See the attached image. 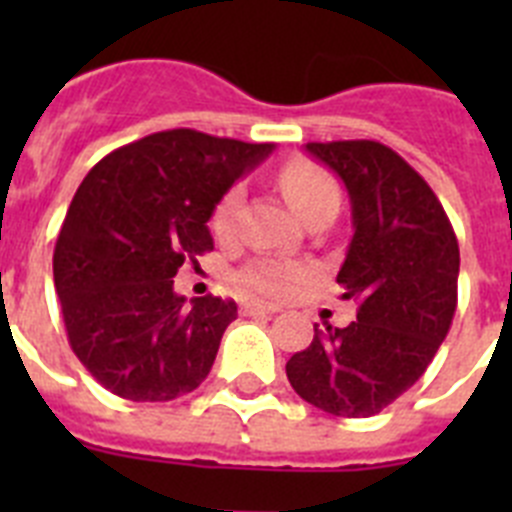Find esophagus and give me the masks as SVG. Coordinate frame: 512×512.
I'll return each instance as SVG.
<instances>
[{"instance_id": "34e87169", "label": "esophagus", "mask_w": 512, "mask_h": 512, "mask_svg": "<svg viewBox=\"0 0 512 512\" xmlns=\"http://www.w3.org/2000/svg\"><path fill=\"white\" fill-rule=\"evenodd\" d=\"M271 312H277V307L274 305H264V302H246V305H241V315H271Z\"/></svg>"}]
</instances>
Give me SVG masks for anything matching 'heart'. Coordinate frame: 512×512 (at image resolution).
<instances>
[{
    "mask_svg": "<svg viewBox=\"0 0 512 512\" xmlns=\"http://www.w3.org/2000/svg\"><path fill=\"white\" fill-rule=\"evenodd\" d=\"M279 189L284 192L287 202L300 212L302 217L310 215L312 210H318L323 205H338V184L336 179L318 166L315 161L307 158H292L279 169L277 174ZM238 200L241 192L238 187L228 189V192L217 200L215 210L210 217V228L217 238H228L233 235L235 228V210H238ZM307 279V269L300 264H289V261H274L261 259L253 264L243 266L235 274V282L241 284L246 292L261 297H271V300H282V297L292 295L297 287Z\"/></svg>",
    "mask_w": 512,
    "mask_h": 512,
    "instance_id": "heart-1",
    "label": "heart"
}]
</instances>
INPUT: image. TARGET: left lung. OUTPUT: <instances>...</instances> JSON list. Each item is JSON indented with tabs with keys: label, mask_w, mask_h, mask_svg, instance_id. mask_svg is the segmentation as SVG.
Instances as JSON below:
<instances>
[{
	"label": "left lung",
	"mask_w": 512,
	"mask_h": 512,
	"mask_svg": "<svg viewBox=\"0 0 512 512\" xmlns=\"http://www.w3.org/2000/svg\"><path fill=\"white\" fill-rule=\"evenodd\" d=\"M305 151L346 184L354 235L336 282L359 310L346 328L315 325L287 379L323 413L369 418L423 377L449 333L459 243L433 189L392 148L333 140Z\"/></svg>",
	"instance_id": "left-lung-1"
}]
</instances>
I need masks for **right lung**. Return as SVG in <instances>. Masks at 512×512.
<instances>
[{
    "mask_svg": "<svg viewBox=\"0 0 512 512\" xmlns=\"http://www.w3.org/2000/svg\"><path fill=\"white\" fill-rule=\"evenodd\" d=\"M271 143L176 128L104 156L76 189L53 251L69 343L112 395L166 402L210 374L233 300L174 292L184 261L212 251L217 200Z\"/></svg>",
    "mask_w": 512,
    "mask_h": 512,
    "instance_id": "obj_1",
    "label": "right lung"
}]
</instances>
